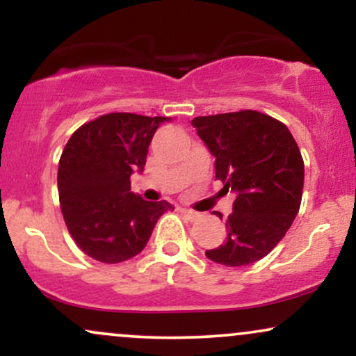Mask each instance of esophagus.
Here are the masks:
<instances>
[{
	"label": "esophagus",
	"instance_id": "34e87169",
	"mask_svg": "<svg viewBox=\"0 0 356 356\" xmlns=\"http://www.w3.org/2000/svg\"><path fill=\"white\" fill-rule=\"evenodd\" d=\"M181 212H182L184 216H186V218H189L191 220H194V219L199 218V212H195V211H192V209H186V207H181Z\"/></svg>",
	"mask_w": 356,
	"mask_h": 356
}]
</instances>
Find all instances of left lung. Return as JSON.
Here are the masks:
<instances>
[{
    "label": "left lung",
    "mask_w": 356,
    "mask_h": 356,
    "mask_svg": "<svg viewBox=\"0 0 356 356\" xmlns=\"http://www.w3.org/2000/svg\"><path fill=\"white\" fill-rule=\"evenodd\" d=\"M191 124L216 157L222 191L238 194L226 220V241L206 256L231 268L263 259L300 211L305 182L300 147L283 122L256 110L195 117Z\"/></svg>",
    "instance_id": "left-lung-1"
}]
</instances>
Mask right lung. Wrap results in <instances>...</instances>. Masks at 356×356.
I'll return each mask as SVG.
<instances>
[{"label": "right lung", "mask_w": 356, "mask_h": 356, "mask_svg": "<svg viewBox=\"0 0 356 356\" xmlns=\"http://www.w3.org/2000/svg\"><path fill=\"white\" fill-rule=\"evenodd\" d=\"M170 120L105 113L79 127L67 142L58 162L60 209L87 256L107 264L137 256L159 218L172 209L130 192V175L144 169L155 130Z\"/></svg>", "instance_id": "right-lung-1"}]
</instances>
